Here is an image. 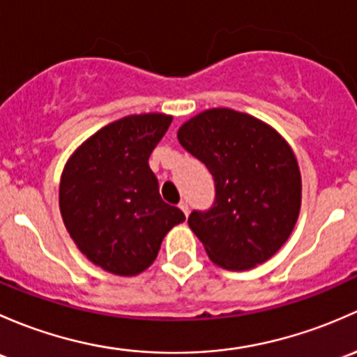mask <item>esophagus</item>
Segmentation results:
<instances>
[{"instance_id": "34e87169", "label": "esophagus", "mask_w": 357, "mask_h": 357, "mask_svg": "<svg viewBox=\"0 0 357 357\" xmlns=\"http://www.w3.org/2000/svg\"><path fill=\"white\" fill-rule=\"evenodd\" d=\"M178 208L182 209V211H183V215H185V216L189 215V211H190V209H189V204H187V201H180Z\"/></svg>"}]
</instances>
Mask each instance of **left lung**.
Instances as JSON below:
<instances>
[{
  "label": "left lung",
  "instance_id": "obj_1",
  "mask_svg": "<svg viewBox=\"0 0 357 357\" xmlns=\"http://www.w3.org/2000/svg\"><path fill=\"white\" fill-rule=\"evenodd\" d=\"M178 142L215 180V201L194 209L189 227L209 258L248 270L275 255L301 208V172L287 142L271 127L230 108L206 109L178 128Z\"/></svg>",
  "mask_w": 357,
  "mask_h": 357
}]
</instances>
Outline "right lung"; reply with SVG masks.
Masks as SVG:
<instances>
[{
    "label": "right lung",
    "instance_id": "right-lung-1",
    "mask_svg": "<svg viewBox=\"0 0 357 357\" xmlns=\"http://www.w3.org/2000/svg\"><path fill=\"white\" fill-rule=\"evenodd\" d=\"M172 116L130 115L91 135L61 175L60 209L87 259L115 275H137L158 256L163 237L185 220L160 196L149 156Z\"/></svg>",
    "mask_w": 357,
    "mask_h": 357
}]
</instances>
